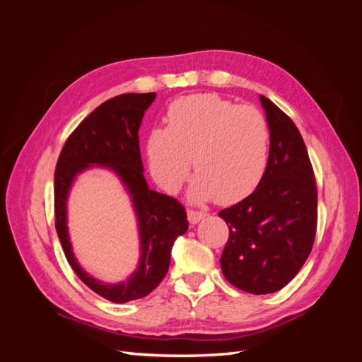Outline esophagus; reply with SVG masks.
Segmentation results:
<instances>
[{
  "label": "esophagus",
  "instance_id": "obj_1",
  "mask_svg": "<svg viewBox=\"0 0 362 362\" xmlns=\"http://www.w3.org/2000/svg\"><path fill=\"white\" fill-rule=\"evenodd\" d=\"M187 216H189V222H190L192 225H196V223L202 221V218L206 216V213L196 211V210H189V211H187Z\"/></svg>",
  "mask_w": 362,
  "mask_h": 362
}]
</instances>
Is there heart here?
I'll use <instances>...</instances> for the list:
<instances>
[{
	"label": "heart",
	"instance_id": "heart-1",
	"mask_svg": "<svg viewBox=\"0 0 362 362\" xmlns=\"http://www.w3.org/2000/svg\"><path fill=\"white\" fill-rule=\"evenodd\" d=\"M269 124L258 108L238 105L216 93H198L173 101L168 128H154L148 137L152 177L164 190L175 192L198 170L192 198L217 196L231 204L254 190L269 158Z\"/></svg>",
	"mask_w": 362,
	"mask_h": 362
}]
</instances>
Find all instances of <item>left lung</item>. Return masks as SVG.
<instances>
[{"label":"left lung","instance_id":"1","mask_svg":"<svg viewBox=\"0 0 362 362\" xmlns=\"http://www.w3.org/2000/svg\"><path fill=\"white\" fill-rule=\"evenodd\" d=\"M259 100L270 129L266 172L247 198L218 211L229 228L223 275L252 294L286 287L310 257L317 231V185L303 139L278 105Z\"/></svg>","mask_w":362,"mask_h":362}]
</instances>
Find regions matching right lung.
Here are the masks:
<instances>
[{
	"mask_svg": "<svg viewBox=\"0 0 362 362\" xmlns=\"http://www.w3.org/2000/svg\"><path fill=\"white\" fill-rule=\"evenodd\" d=\"M156 93H124L87 116L66 139L54 173L56 229L69 266L87 287L104 299L124 303L145 298L166 276L175 238L189 228L187 213L172 196L149 190L140 157L139 128ZM90 163L112 167L129 187L141 225L142 255L135 275L112 286L89 277L74 261L66 228V198L74 175Z\"/></svg>",
	"mask_w": 362,
	"mask_h": 362,
	"instance_id": "1",
	"label": "right lung"
}]
</instances>
